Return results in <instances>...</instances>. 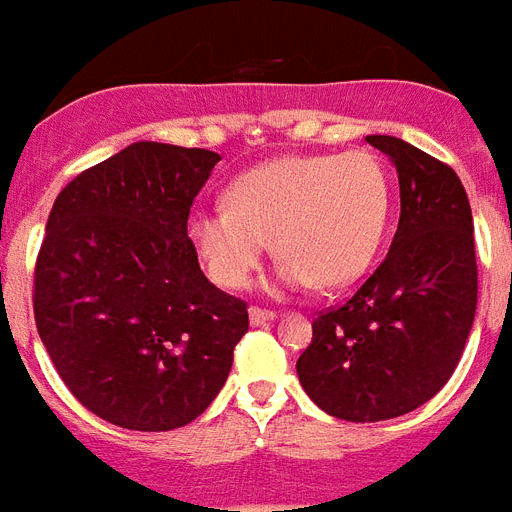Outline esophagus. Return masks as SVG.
Instances as JSON below:
<instances>
[{
    "label": "esophagus",
    "instance_id": "esophagus-1",
    "mask_svg": "<svg viewBox=\"0 0 512 512\" xmlns=\"http://www.w3.org/2000/svg\"><path fill=\"white\" fill-rule=\"evenodd\" d=\"M275 317H277L275 312H264V309H256V306H251V309H248V320H251L253 327L267 325V322H272Z\"/></svg>",
    "mask_w": 512,
    "mask_h": 512
}]
</instances>
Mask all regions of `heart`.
<instances>
[{"label": "heart", "instance_id": "1", "mask_svg": "<svg viewBox=\"0 0 512 512\" xmlns=\"http://www.w3.org/2000/svg\"><path fill=\"white\" fill-rule=\"evenodd\" d=\"M391 211V179L378 155H288L259 163L227 187V206L198 208L187 243L208 280L240 290L267 243L280 259L275 293L346 288L370 269Z\"/></svg>", "mask_w": 512, "mask_h": 512}]
</instances>
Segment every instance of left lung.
Masks as SVG:
<instances>
[{"instance_id": "1", "label": "left lung", "mask_w": 512, "mask_h": 512, "mask_svg": "<svg viewBox=\"0 0 512 512\" xmlns=\"http://www.w3.org/2000/svg\"><path fill=\"white\" fill-rule=\"evenodd\" d=\"M365 140L399 174V227L365 285L314 320L296 362L309 399L351 423L399 418L439 394L463 357L478 298L473 214L460 177L399 137Z\"/></svg>"}]
</instances>
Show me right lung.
Wrapping results in <instances>:
<instances>
[{"mask_svg": "<svg viewBox=\"0 0 512 512\" xmlns=\"http://www.w3.org/2000/svg\"><path fill=\"white\" fill-rule=\"evenodd\" d=\"M222 155L134 142L49 211L34 280L44 349L71 394L129 431H171L214 402L248 309L200 272L187 216Z\"/></svg>", "mask_w": 512, "mask_h": 512, "instance_id": "add662e5", "label": "right lung"}]
</instances>
